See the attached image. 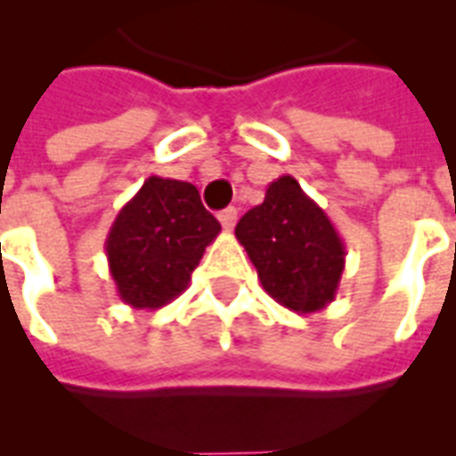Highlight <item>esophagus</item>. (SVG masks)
Wrapping results in <instances>:
<instances>
[{
	"label": "esophagus",
	"mask_w": 456,
	"mask_h": 456,
	"mask_svg": "<svg viewBox=\"0 0 456 456\" xmlns=\"http://www.w3.org/2000/svg\"><path fill=\"white\" fill-rule=\"evenodd\" d=\"M236 217H239V210H236V208H224V210L217 215V220L222 222V227L224 229H234Z\"/></svg>",
	"instance_id": "esophagus-1"
}]
</instances>
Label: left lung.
<instances>
[{
    "instance_id": "1",
    "label": "left lung",
    "mask_w": 456,
    "mask_h": 456,
    "mask_svg": "<svg viewBox=\"0 0 456 456\" xmlns=\"http://www.w3.org/2000/svg\"><path fill=\"white\" fill-rule=\"evenodd\" d=\"M234 234L256 265L263 289L279 305L310 314L336 298L346 246L296 177L274 179L263 203L239 220Z\"/></svg>"
}]
</instances>
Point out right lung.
Returning a JSON list of instances; mask_svg holds the SVG:
<instances>
[{
	"mask_svg": "<svg viewBox=\"0 0 456 456\" xmlns=\"http://www.w3.org/2000/svg\"><path fill=\"white\" fill-rule=\"evenodd\" d=\"M220 229L196 186L156 175L146 179L120 208L103 246L120 300L134 310H158L177 298Z\"/></svg>",
	"mask_w": 456,
	"mask_h": 456,
	"instance_id": "obj_1",
	"label": "right lung"
}]
</instances>
